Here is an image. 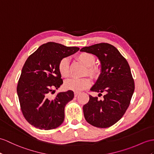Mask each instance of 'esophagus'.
Wrapping results in <instances>:
<instances>
[{"mask_svg": "<svg viewBox=\"0 0 154 154\" xmlns=\"http://www.w3.org/2000/svg\"><path fill=\"white\" fill-rule=\"evenodd\" d=\"M80 92H76H76H74V97H76L78 95L80 94Z\"/></svg>", "mask_w": 154, "mask_h": 154, "instance_id": "34e87169", "label": "esophagus"}]
</instances>
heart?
<instances>
[{
    "mask_svg": "<svg viewBox=\"0 0 154 154\" xmlns=\"http://www.w3.org/2000/svg\"><path fill=\"white\" fill-rule=\"evenodd\" d=\"M78 61L86 66L84 74H88L93 78H97L100 75V69L99 66L95 65V55L89 52H81L76 56ZM58 70L63 77L67 78L70 76V67L69 59L63 57L58 63ZM91 85V80L88 77L82 78H72L65 82V87L69 90L80 91L89 88Z\"/></svg>",
    "mask_w": 154,
    "mask_h": 154,
    "instance_id": "1",
    "label": "heart"
}]
</instances>
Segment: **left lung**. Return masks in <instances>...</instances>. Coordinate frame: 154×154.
<instances>
[{"mask_svg": "<svg viewBox=\"0 0 154 154\" xmlns=\"http://www.w3.org/2000/svg\"><path fill=\"white\" fill-rule=\"evenodd\" d=\"M81 51L95 55L101 63V73L91 91L104 93L103 100L89 95L83 106L85 120L100 128L111 127L128 108L134 90V80L126 59L114 46L100 43L82 48Z\"/></svg>", "mask_w": 154, "mask_h": 154, "instance_id": "obj_1", "label": "left lung"}]
</instances>
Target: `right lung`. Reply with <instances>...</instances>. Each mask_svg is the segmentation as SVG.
Returning a JSON list of instances; mask_svg holds the SVG:
<instances>
[{"label": "right lung", "mask_w": 154, "mask_h": 154, "mask_svg": "<svg viewBox=\"0 0 154 154\" xmlns=\"http://www.w3.org/2000/svg\"><path fill=\"white\" fill-rule=\"evenodd\" d=\"M79 50L50 42L40 46L26 60L17 93L22 113L31 125L51 130L62 124L65 105L74 98V92H61L54 98L50 95L63 83L57 67L59 61Z\"/></svg>", "instance_id": "add662e5"}]
</instances>
